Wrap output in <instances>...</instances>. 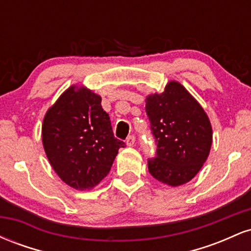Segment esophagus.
<instances>
[{
  "instance_id": "esophagus-1",
  "label": "esophagus",
  "mask_w": 251,
  "mask_h": 251,
  "mask_svg": "<svg viewBox=\"0 0 251 251\" xmlns=\"http://www.w3.org/2000/svg\"><path fill=\"white\" fill-rule=\"evenodd\" d=\"M135 143V137L134 135H128L127 139H126V144H127L128 146H133Z\"/></svg>"
}]
</instances>
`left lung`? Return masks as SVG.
I'll list each match as a JSON object with an SVG mask.
<instances>
[{"instance_id":"1","label":"left lung","mask_w":251,"mask_h":251,"mask_svg":"<svg viewBox=\"0 0 251 251\" xmlns=\"http://www.w3.org/2000/svg\"><path fill=\"white\" fill-rule=\"evenodd\" d=\"M146 114L155 152L149 158L152 177L171 186L191 180L208 158L212 129L201 106L180 83L171 81L162 94L146 98Z\"/></svg>"}]
</instances>
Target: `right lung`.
Segmentation results:
<instances>
[{"instance_id": "obj_1", "label": "right lung", "mask_w": 251, "mask_h": 251, "mask_svg": "<svg viewBox=\"0 0 251 251\" xmlns=\"http://www.w3.org/2000/svg\"><path fill=\"white\" fill-rule=\"evenodd\" d=\"M42 143L54 171L77 190L98 185L108 175L118 150L126 146L114 137L101 98L74 86L46 113Z\"/></svg>"}]
</instances>
